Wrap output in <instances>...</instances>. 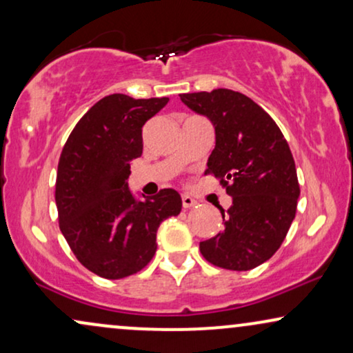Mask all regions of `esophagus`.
<instances>
[{
	"label": "esophagus",
	"mask_w": 353,
	"mask_h": 353,
	"mask_svg": "<svg viewBox=\"0 0 353 353\" xmlns=\"http://www.w3.org/2000/svg\"><path fill=\"white\" fill-rule=\"evenodd\" d=\"M194 205H197L194 199L190 197V195H182V207L184 208H192Z\"/></svg>",
	"instance_id": "esophagus-1"
}]
</instances>
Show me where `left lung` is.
Returning a JSON list of instances; mask_svg holds the SVG:
<instances>
[{
    "label": "left lung",
    "mask_w": 353,
    "mask_h": 353,
    "mask_svg": "<svg viewBox=\"0 0 353 353\" xmlns=\"http://www.w3.org/2000/svg\"><path fill=\"white\" fill-rule=\"evenodd\" d=\"M212 120L216 145L205 176L220 179L233 205L221 210L225 230L200 243L210 264L251 270L282 246L296 213L300 184L295 159L274 119L248 96L231 89L179 94Z\"/></svg>",
    "instance_id": "1"
}]
</instances>
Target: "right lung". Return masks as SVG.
Returning a JSON list of instances; mask_svg holds the SVG:
<instances>
[{
	"mask_svg": "<svg viewBox=\"0 0 353 353\" xmlns=\"http://www.w3.org/2000/svg\"><path fill=\"white\" fill-rule=\"evenodd\" d=\"M168 101L105 96L79 119L61 150L58 225L78 261L104 279H123L148 265L161 221L181 213L174 189L137 202L127 184L130 161L143 153V125Z\"/></svg>",
	"mask_w": 353,
	"mask_h": 353,
	"instance_id": "1",
	"label": "right lung"
}]
</instances>
